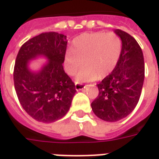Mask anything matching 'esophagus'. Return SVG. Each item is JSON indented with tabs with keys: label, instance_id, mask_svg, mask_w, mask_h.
I'll list each match as a JSON object with an SVG mask.
<instances>
[{
	"label": "esophagus",
	"instance_id": "34e87169",
	"mask_svg": "<svg viewBox=\"0 0 159 159\" xmlns=\"http://www.w3.org/2000/svg\"><path fill=\"white\" fill-rule=\"evenodd\" d=\"M75 88H76V91H81V90H83L86 86H84L83 84H79V83H76L75 84Z\"/></svg>",
	"mask_w": 159,
	"mask_h": 159
}]
</instances>
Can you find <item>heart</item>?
Returning a JSON list of instances; mask_svg holds the SVG:
<instances>
[{
  "mask_svg": "<svg viewBox=\"0 0 159 159\" xmlns=\"http://www.w3.org/2000/svg\"><path fill=\"white\" fill-rule=\"evenodd\" d=\"M122 51V42L112 32L84 33L73 40L66 52V70L76 75L78 83H87L108 76L117 66Z\"/></svg>",
  "mask_w": 159,
  "mask_h": 159,
  "instance_id": "b5f03b06",
  "label": "heart"
}]
</instances>
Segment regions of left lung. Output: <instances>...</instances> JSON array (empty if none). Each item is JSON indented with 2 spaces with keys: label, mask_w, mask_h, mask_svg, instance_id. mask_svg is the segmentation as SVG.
I'll return each mask as SVG.
<instances>
[{
  "label": "left lung",
  "mask_w": 159,
  "mask_h": 159,
  "mask_svg": "<svg viewBox=\"0 0 159 159\" xmlns=\"http://www.w3.org/2000/svg\"><path fill=\"white\" fill-rule=\"evenodd\" d=\"M114 32L122 41L119 60L112 72L97 84L99 94L91 104L93 113L107 122L119 121L133 111L145 77L143 52L136 40L121 30Z\"/></svg>",
  "instance_id": "obj_1"
}]
</instances>
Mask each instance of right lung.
I'll return each instance as SVG.
<instances>
[{"mask_svg":"<svg viewBox=\"0 0 159 159\" xmlns=\"http://www.w3.org/2000/svg\"><path fill=\"white\" fill-rule=\"evenodd\" d=\"M66 47V36L46 32L27 41L19 49L13 71L15 91L24 110L36 121L56 122L70 107L76 90L62 66ZM39 57L48 61L33 71L30 60Z\"/></svg>","mask_w":159,"mask_h":159,"instance_id":"obj_1","label":"right lung"}]
</instances>
